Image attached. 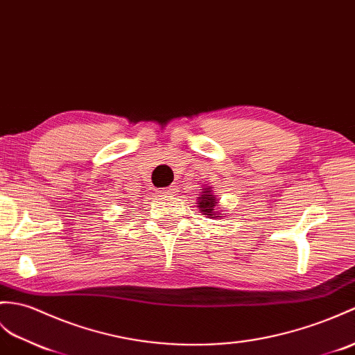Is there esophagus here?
I'll use <instances>...</instances> for the list:
<instances>
[{"label": "esophagus", "mask_w": 355, "mask_h": 355, "mask_svg": "<svg viewBox=\"0 0 355 355\" xmlns=\"http://www.w3.org/2000/svg\"><path fill=\"white\" fill-rule=\"evenodd\" d=\"M175 186H168V187H163L160 191V195L162 196H169V195H174L175 193Z\"/></svg>", "instance_id": "obj_1"}]
</instances>
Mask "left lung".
I'll list each match as a JSON object with an SVG mask.
<instances>
[{
    "mask_svg": "<svg viewBox=\"0 0 355 355\" xmlns=\"http://www.w3.org/2000/svg\"><path fill=\"white\" fill-rule=\"evenodd\" d=\"M196 204V207L200 209L202 215H207L209 218H220L218 216V198L211 193V187L202 189Z\"/></svg>",
    "mask_w": 355,
    "mask_h": 355,
    "instance_id": "8db88e82",
    "label": "left lung"
}]
</instances>
